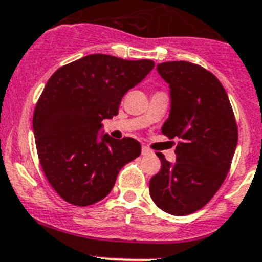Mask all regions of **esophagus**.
Segmentation results:
<instances>
[{
  "label": "esophagus",
  "instance_id": "obj_1",
  "mask_svg": "<svg viewBox=\"0 0 262 262\" xmlns=\"http://www.w3.org/2000/svg\"><path fill=\"white\" fill-rule=\"evenodd\" d=\"M149 154H152V151L148 148V147L143 146L142 147V155H149Z\"/></svg>",
  "mask_w": 262,
  "mask_h": 262
}]
</instances>
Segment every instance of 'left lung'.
Returning a JSON list of instances; mask_svg holds the SVG:
<instances>
[{
    "label": "left lung",
    "instance_id": "8db88e82",
    "mask_svg": "<svg viewBox=\"0 0 262 262\" xmlns=\"http://www.w3.org/2000/svg\"><path fill=\"white\" fill-rule=\"evenodd\" d=\"M159 74L171 89V113L163 135L179 138L176 163L158 155L162 168L149 180V195L160 209L184 216L204 207L224 183L238 129L220 80L204 67L185 61L164 62Z\"/></svg>",
    "mask_w": 262,
    "mask_h": 262
}]
</instances>
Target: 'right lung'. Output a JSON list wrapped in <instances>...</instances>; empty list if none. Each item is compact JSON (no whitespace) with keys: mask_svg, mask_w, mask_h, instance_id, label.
Listing matches in <instances>:
<instances>
[{"mask_svg":"<svg viewBox=\"0 0 262 262\" xmlns=\"http://www.w3.org/2000/svg\"><path fill=\"white\" fill-rule=\"evenodd\" d=\"M155 63L91 54L59 67L45 86L33 115L35 146L48 182L64 201L87 207L106 198L123 165L140 155L133 138L98 131L118 115L123 95Z\"/></svg>","mask_w":262,"mask_h":262,"instance_id":"obj_1","label":"right lung"}]
</instances>
